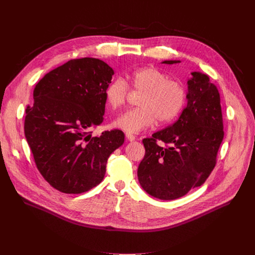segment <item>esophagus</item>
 <instances>
[{"instance_id": "34e87169", "label": "esophagus", "mask_w": 255, "mask_h": 255, "mask_svg": "<svg viewBox=\"0 0 255 255\" xmlns=\"http://www.w3.org/2000/svg\"><path fill=\"white\" fill-rule=\"evenodd\" d=\"M126 137H127V139H128L129 141H134V140L136 139V137H135L134 135L130 134V133H126Z\"/></svg>"}]
</instances>
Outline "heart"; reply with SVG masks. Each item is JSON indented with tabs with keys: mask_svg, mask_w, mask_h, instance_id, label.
<instances>
[{
	"mask_svg": "<svg viewBox=\"0 0 255 255\" xmlns=\"http://www.w3.org/2000/svg\"><path fill=\"white\" fill-rule=\"evenodd\" d=\"M128 86L142 92L139 108L132 109L115 121L114 126L127 132L138 133L150 127L155 120L160 124L173 121L183 110L187 99L185 86L168 77L156 67H143L126 76L125 81L115 80L105 91L107 105L117 109L125 104Z\"/></svg>",
	"mask_w": 255,
	"mask_h": 255,
	"instance_id": "heart-1",
	"label": "heart"
}]
</instances>
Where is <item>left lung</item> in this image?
Segmentation results:
<instances>
[{
	"instance_id": "1",
	"label": "left lung",
	"mask_w": 255,
	"mask_h": 255,
	"mask_svg": "<svg viewBox=\"0 0 255 255\" xmlns=\"http://www.w3.org/2000/svg\"><path fill=\"white\" fill-rule=\"evenodd\" d=\"M191 75L187 82V106L177 121L142 141L145 155L137 170L139 184L159 200H175L202 186L216 164L224 137L219 91L208 75L200 71ZM156 140L170 146L159 147Z\"/></svg>"
}]
</instances>
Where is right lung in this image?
<instances>
[{"instance_id": "add662e5", "label": "right lung", "mask_w": 255, "mask_h": 255, "mask_svg": "<svg viewBox=\"0 0 255 255\" xmlns=\"http://www.w3.org/2000/svg\"><path fill=\"white\" fill-rule=\"evenodd\" d=\"M113 75L103 60L71 59L34 88L25 137L38 170L59 192L81 194L98 186L109 156L124 143L121 130L98 137L91 132L104 121L105 91Z\"/></svg>"}]
</instances>
